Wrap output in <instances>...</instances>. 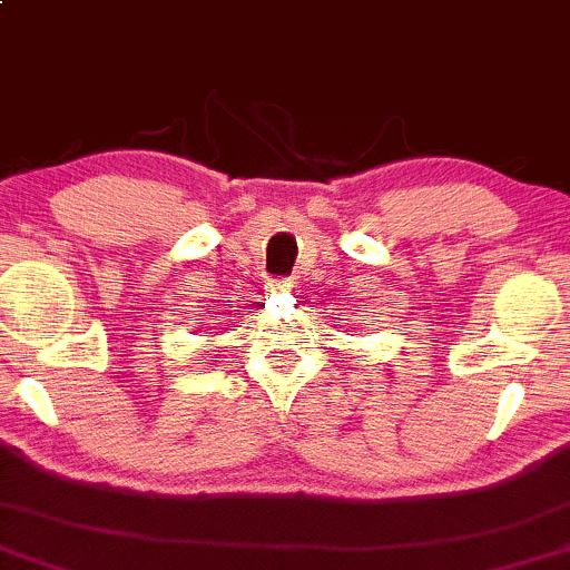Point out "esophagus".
<instances>
[{
  "instance_id": "1",
  "label": "esophagus",
  "mask_w": 570,
  "mask_h": 570,
  "mask_svg": "<svg viewBox=\"0 0 570 570\" xmlns=\"http://www.w3.org/2000/svg\"><path fill=\"white\" fill-rule=\"evenodd\" d=\"M294 284H297V281H294L292 276H281V278H273L271 284H268V292H276V294L292 292V289H294Z\"/></svg>"
}]
</instances>
